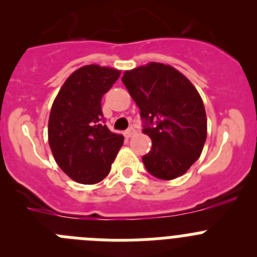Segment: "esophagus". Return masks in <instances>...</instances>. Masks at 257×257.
<instances>
[{"mask_svg":"<svg viewBox=\"0 0 257 257\" xmlns=\"http://www.w3.org/2000/svg\"><path fill=\"white\" fill-rule=\"evenodd\" d=\"M135 133H136L135 128H133V127H131V128H128V130H127L126 133H124V136H126L127 139H128V138H131V136H133V135H135Z\"/></svg>","mask_w":257,"mask_h":257,"instance_id":"obj_1","label":"esophagus"}]
</instances>
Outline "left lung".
<instances>
[{"instance_id": "obj_1", "label": "left lung", "mask_w": 257, "mask_h": 257, "mask_svg": "<svg viewBox=\"0 0 257 257\" xmlns=\"http://www.w3.org/2000/svg\"><path fill=\"white\" fill-rule=\"evenodd\" d=\"M122 82L140 109L152 149L143 163L154 178L176 179L199 158L207 136L203 101L187 77L171 65L149 63L126 70Z\"/></svg>"}]
</instances>
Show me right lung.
I'll list each match as a JSON object with an SVG mask.
<instances>
[{"label":"right lung","mask_w":257,"mask_h":257,"mask_svg":"<svg viewBox=\"0 0 257 257\" xmlns=\"http://www.w3.org/2000/svg\"><path fill=\"white\" fill-rule=\"evenodd\" d=\"M121 72L85 65L61 86L49 118V144L63 171L81 184L103 180L123 144V136L105 124L101 97Z\"/></svg>","instance_id":"obj_1"}]
</instances>
